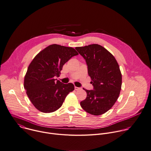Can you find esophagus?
Wrapping results in <instances>:
<instances>
[{
  "label": "esophagus",
  "mask_w": 151,
  "mask_h": 151,
  "mask_svg": "<svg viewBox=\"0 0 151 151\" xmlns=\"http://www.w3.org/2000/svg\"><path fill=\"white\" fill-rule=\"evenodd\" d=\"M75 89L76 91H78V90H80L81 88H78V87H76V86H75Z\"/></svg>",
  "instance_id": "esophagus-1"
}]
</instances>
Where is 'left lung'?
<instances>
[{"label":"left lung","mask_w":151,"mask_h":151,"mask_svg":"<svg viewBox=\"0 0 151 151\" xmlns=\"http://www.w3.org/2000/svg\"><path fill=\"white\" fill-rule=\"evenodd\" d=\"M75 49L85 59L93 90H87L81 102L88 113L100 115L108 111L117 101L122 86V74L115 57L105 47L92 44Z\"/></svg>","instance_id":"left-lung-1"}]
</instances>
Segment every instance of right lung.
Wrapping results in <instances>:
<instances>
[{"label": "right lung", "instance_id": "1", "mask_svg": "<svg viewBox=\"0 0 151 151\" xmlns=\"http://www.w3.org/2000/svg\"><path fill=\"white\" fill-rule=\"evenodd\" d=\"M78 53L71 47L53 44L40 51L28 66L24 79V88L34 106L43 113L56 111L66 96L74 90L71 83L64 84L59 77L63 66Z\"/></svg>", "mask_w": 151, "mask_h": 151}]
</instances>
